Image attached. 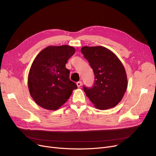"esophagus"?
<instances>
[{"label": "esophagus", "instance_id": "obj_1", "mask_svg": "<svg viewBox=\"0 0 156 156\" xmlns=\"http://www.w3.org/2000/svg\"><path fill=\"white\" fill-rule=\"evenodd\" d=\"M76 84L78 87H80L81 85H82V82H81V81H79V82H77Z\"/></svg>", "mask_w": 156, "mask_h": 156}]
</instances>
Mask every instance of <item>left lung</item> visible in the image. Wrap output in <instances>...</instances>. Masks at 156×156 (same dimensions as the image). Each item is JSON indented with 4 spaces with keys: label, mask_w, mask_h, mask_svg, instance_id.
Returning a JSON list of instances; mask_svg holds the SVG:
<instances>
[{
    "label": "left lung",
    "mask_w": 156,
    "mask_h": 156,
    "mask_svg": "<svg viewBox=\"0 0 156 156\" xmlns=\"http://www.w3.org/2000/svg\"><path fill=\"white\" fill-rule=\"evenodd\" d=\"M81 52L95 77L91 88L84 86L86 96L97 109L114 107L122 99L128 86L122 62L112 51L103 46H83Z\"/></svg>",
    "instance_id": "8db88e82"
}]
</instances>
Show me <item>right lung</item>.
Listing matches in <instances>:
<instances>
[{"instance_id": "1", "label": "right lung", "mask_w": 156, "mask_h": 156, "mask_svg": "<svg viewBox=\"0 0 156 156\" xmlns=\"http://www.w3.org/2000/svg\"><path fill=\"white\" fill-rule=\"evenodd\" d=\"M75 51V48L67 45L49 46L34 59L28 73V87L32 98L42 108H60L77 88L70 80V70L65 67Z\"/></svg>"}]
</instances>
